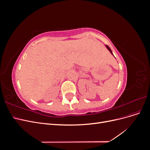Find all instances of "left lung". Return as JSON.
<instances>
[{"label":"left lung","mask_w":150,"mask_h":150,"mask_svg":"<svg viewBox=\"0 0 150 150\" xmlns=\"http://www.w3.org/2000/svg\"><path fill=\"white\" fill-rule=\"evenodd\" d=\"M106 48L109 50V51H110V52H111V54H112V56H114V55H113V54H112V51H111V49L110 48V47H109V46H106Z\"/></svg>","instance_id":"8db88e82"}]
</instances>
